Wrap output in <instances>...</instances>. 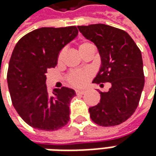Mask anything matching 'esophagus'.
<instances>
[{
	"mask_svg": "<svg viewBox=\"0 0 156 156\" xmlns=\"http://www.w3.org/2000/svg\"><path fill=\"white\" fill-rule=\"evenodd\" d=\"M85 92H86L85 90H76V93L78 95H83L84 94Z\"/></svg>",
	"mask_w": 156,
	"mask_h": 156,
	"instance_id": "esophagus-1",
	"label": "esophagus"
}]
</instances>
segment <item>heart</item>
I'll use <instances>...</instances> for the list:
<instances>
[{
	"label": "heart",
	"instance_id": "b5f03b06",
	"mask_svg": "<svg viewBox=\"0 0 156 156\" xmlns=\"http://www.w3.org/2000/svg\"><path fill=\"white\" fill-rule=\"evenodd\" d=\"M90 48H95L94 46L90 43V42H83L82 44H80L78 46V50L80 54L83 53V51H85L86 50H88ZM65 54V50L63 49L60 51V52L58 53V61L61 62L63 59V57ZM91 73L90 71H73L72 73H70L69 77H68V80H69V83H71L73 86H76V87H81L85 84V83L87 82L88 78L90 77Z\"/></svg>",
	"mask_w": 156,
	"mask_h": 156
}]
</instances>
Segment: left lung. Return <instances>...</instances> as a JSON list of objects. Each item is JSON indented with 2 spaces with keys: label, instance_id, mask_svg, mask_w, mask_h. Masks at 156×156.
Here are the masks:
<instances>
[{
  "label": "left lung",
  "instance_id": "1",
  "mask_svg": "<svg viewBox=\"0 0 156 156\" xmlns=\"http://www.w3.org/2000/svg\"><path fill=\"white\" fill-rule=\"evenodd\" d=\"M78 28L98 49L101 66L93 83L111 84L108 91H99V103L89 108L90 118L100 126L118 125L133 115L141 98L144 86L142 52L123 30L105 24Z\"/></svg>",
  "mask_w": 156,
  "mask_h": 156
}]
</instances>
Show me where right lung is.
<instances>
[{
  "mask_svg": "<svg viewBox=\"0 0 156 156\" xmlns=\"http://www.w3.org/2000/svg\"><path fill=\"white\" fill-rule=\"evenodd\" d=\"M75 26L41 27L20 40L9 61L8 85L12 103L20 116L31 127L53 131L67 124L73 89L62 87L50 95L46 73L54 68L62 49L78 36Z\"/></svg>",
  "mask_w": 156,
  "mask_h": 156,
  "instance_id": "1",
  "label": "right lung"
}]
</instances>
